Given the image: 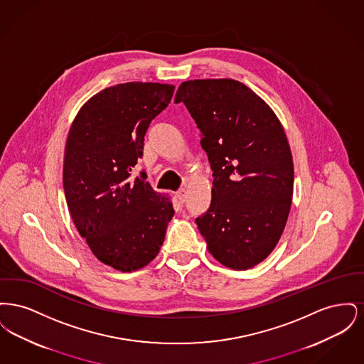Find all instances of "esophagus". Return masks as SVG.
<instances>
[{"label":"esophagus","instance_id":"obj_1","mask_svg":"<svg viewBox=\"0 0 364 364\" xmlns=\"http://www.w3.org/2000/svg\"><path fill=\"white\" fill-rule=\"evenodd\" d=\"M176 198H177V200H178L180 203H184L186 199H187V191H186V188H181V190L177 191V192H176Z\"/></svg>","mask_w":364,"mask_h":364}]
</instances>
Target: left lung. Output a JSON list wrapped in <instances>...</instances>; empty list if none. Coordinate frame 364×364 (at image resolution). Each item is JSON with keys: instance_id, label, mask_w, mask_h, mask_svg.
I'll return each mask as SVG.
<instances>
[{"instance_id": "8db88e82", "label": "left lung", "mask_w": 364, "mask_h": 364, "mask_svg": "<svg viewBox=\"0 0 364 364\" xmlns=\"http://www.w3.org/2000/svg\"><path fill=\"white\" fill-rule=\"evenodd\" d=\"M176 104L200 129L213 172L211 203L196 225L208 252L233 270L266 259L287 224L294 195V161L276 113L233 79L181 83Z\"/></svg>"}]
</instances>
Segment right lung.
I'll return each mask as SVG.
<instances>
[{"label": "right lung", "instance_id": "1", "mask_svg": "<svg viewBox=\"0 0 364 364\" xmlns=\"http://www.w3.org/2000/svg\"><path fill=\"white\" fill-rule=\"evenodd\" d=\"M174 86L129 82L107 87L70 125L63 183L72 221L97 259L135 272L156 258L174 210L169 198L134 174L150 122Z\"/></svg>", "mask_w": 364, "mask_h": 364}]
</instances>
